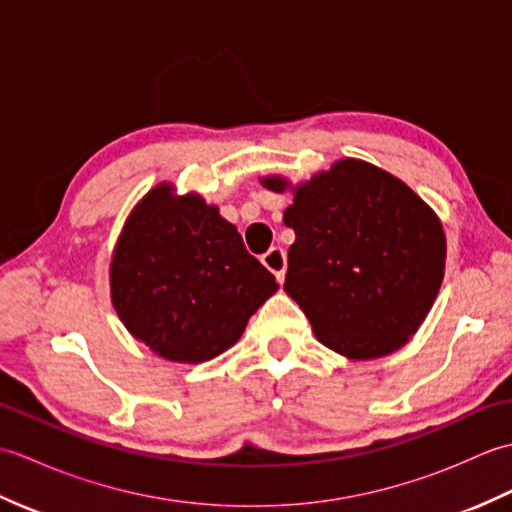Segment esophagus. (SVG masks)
Wrapping results in <instances>:
<instances>
[{"mask_svg": "<svg viewBox=\"0 0 512 512\" xmlns=\"http://www.w3.org/2000/svg\"><path fill=\"white\" fill-rule=\"evenodd\" d=\"M262 264L277 277L279 284L284 281V277H286V253H284V248H281V246L270 248L266 255H262Z\"/></svg>", "mask_w": 512, "mask_h": 512, "instance_id": "obj_1", "label": "esophagus"}]
</instances>
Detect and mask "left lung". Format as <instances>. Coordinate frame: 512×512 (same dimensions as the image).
Returning a JSON list of instances; mask_svg holds the SVG:
<instances>
[{"instance_id":"obj_1","label":"left lung","mask_w":512,"mask_h":512,"mask_svg":"<svg viewBox=\"0 0 512 512\" xmlns=\"http://www.w3.org/2000/svg\"><path fill=\"white\" fill-rule=\"evenodd\" d=\"M295 198L284 290L317 339L352 361L400 350L438 297L447 262L440 217L385 169L341 158L301 184L262 178Z\"/></svg>"}]
</instances>
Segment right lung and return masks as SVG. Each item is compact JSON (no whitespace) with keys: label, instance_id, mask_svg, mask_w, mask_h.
Segmentation results:
<instances>
[{"label":"right lung","instance_id":"1","mask_svg":"<svg viewBox=\"0 0 512 512\" xmlns=\"http://www.w3.org/2000/svg\"><path fill=\"white\" fill-rule=\"evenodd\" d=\"M277 288L215 204L198 193L178 195L169 182L134 206L110 262L118 319L173 363L226 352Z\"/></svg>","mask_w":512,"mask_h":512}]
</instances>
